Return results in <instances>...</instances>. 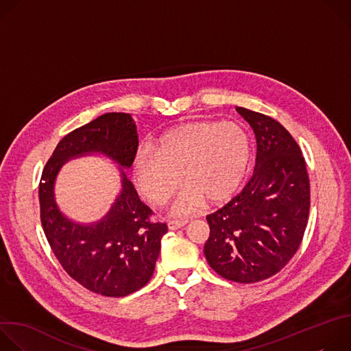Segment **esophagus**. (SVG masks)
Wrapping results in <instances>:
<instances>
[{"label":"esophagus","instance_id":"obj_1","mask_svg":"<svg viewBox=\"0 0 351 351\" xmlns=\"http://www.w3.org/2000/svg\"><path fill=\"white\" fill-rule=\"evenodd\" d=\"M186 223H187V221H169L168 228H169V230H178V229L183 228Z\"/></svg>","mask_w":351,"mask_h":351}]
</instances>
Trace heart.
<instances>
[{
    "label": "heart",
    "instance_id": "obj_1",
    "mask_svg": "<svg viewBox=\"0 0 351 351\" xmlns=\"http://www.w3.org/2000/svg\"><path fill=\"white\" fill-rule=\"evenodd\" d=\"M250 160L252 140L243 126L198 121L167 132L153 152L137 153L133 179L154 206H162L182 180L186 187L172 206V214L182 217L203 202L217 206L230 198L245 176Z\"/></svg>",
    "mask_w": 351,
    "mask_h": 351
}]
</instances>
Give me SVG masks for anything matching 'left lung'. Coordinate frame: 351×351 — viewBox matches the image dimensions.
<instances>
[{
    "label": "left lung",
    "instance_id": "8db88e82",
    "mask_svg": "<svg viewBox=\"0 0 351 351\" xmlns=\"http://www.w3.org/2000/svg\"><path fill=\"white\" fill-rule=\"evenodd\" d=\"M253 128L257 158L240 194L207 215L204 254L222 278L256 283L278 274L295 254L310 213V180L302 149L275 119L237 107Z\"/></svg>",
    "mask_w": 351,
    "mask_h": 351
}]
</instances>
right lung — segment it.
<instances>
[{
	"mask_svg": "<svg viewBox=\"0 0 351 351\" xmlns=\"http://www.w3.org/2000/svg\"><path fill=\"white\" fill-rule=\"evenodd\" d=\"M138 145L130 114L108 112L66 134L45 164L38 186L40 218L57 260L77 283L101 295L123 297L153 276L165 223L152 222L128 179ZM103 155L117 164L121 189L109 213L91 224L68 219L55 199V182L69 160Z\"/></svg>",
	"mask_w": 351,
	"mask_h": 351,
	"instance_id": "right-lung-1",
	"label": "right lung"
}]
</instances>
